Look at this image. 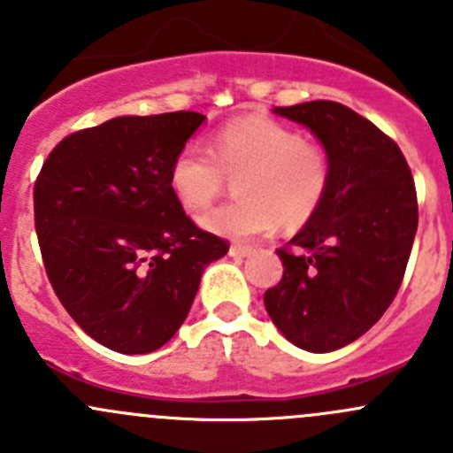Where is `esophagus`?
I'll return each mask as SVG.
<instances>
[{"instance_id": "1", "label": "esophagus", "mask_w": 453, "mask_h": 453, "mask_svg": "<svg viewBox=\"0 0 453 453\" xmlns=\"http://www.w3.org/2000/svg\"><path fill=\"white\" fill-rule=\"evenodd\" d=\"M254 248H250V245H241V243L230 245V256H250Z\"/></svg>"}]
</instances>
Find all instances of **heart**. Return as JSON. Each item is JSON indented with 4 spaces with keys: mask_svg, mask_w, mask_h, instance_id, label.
<instances>
[{
    "mask_svg": "<svg viewBox=\"0 0 453 453\" xmlns=\"http://www.w3.org/2000/svg\"><path fill=\"white\" fill-rule=\"evenodd\" d=\"M234 181L239 199L201 217V226L230 239H254L278 226L303 227L319 212L333 181L322 144L291 127L252 116L221 127L201 144H186L168 173L171 190L188 212L210 208Z\"/></svg>",
    "mask_w": 453,
    "mask_h": 453,
    "instance_id": "obj_1",
    "label": "heart"
}]
</instances>
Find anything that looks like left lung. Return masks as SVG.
<instances>
[{"instance_id": "8db88e82", "label": "left lung", "mask_w": 453, "mask_h": 453, "mask_svg": "<svg viewBox=\"0 0 453 453\" xmlns=\"http://www.w3.org/2000/svg\"><path fill=\"white\" fill-rule=\"evenodd\" d=\"M273 111L318 135L333 181L319 212L276 250L285 272L265 309L291 344L331 353L377 324L403 282L418 226L414 177L396 142L344 104Z\"/></svg>"}]
</instances>
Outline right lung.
I'll return each mask as SVG.
<instances>
[{
    "label": "right lung",
    "mask_w": 453,
    "mask_h": 453,
    "mask_svg": "<svg viewBox=\"0 0 453 453\" xmlns=\"http://www.w3.org/2000/svg\"><path fill=\"white\" fill-rule=\"evenodd\" d=\"M205 118L122 116L67 135L35 181V227L54 294L98 344L142 355L184 324L210 260L230 243L201 230L168 173Z\"/></svg>",
    "instance_id": "1"
}]
</instances>
